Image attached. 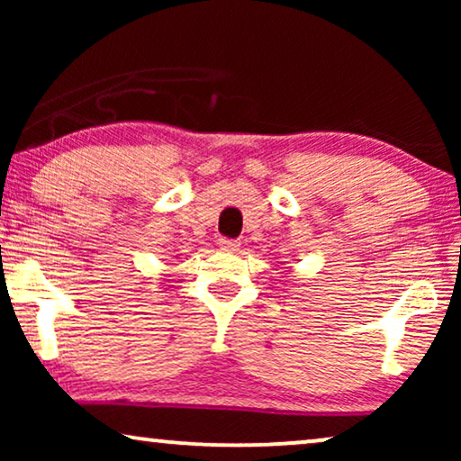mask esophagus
<instances>
[{
  "mask_svg": "<svg viewBox=\"0 0 461 461\" xmlns=\"http://www.w3.org/2000/svg\"><path fill=\"white\" fill-rule=\"evenodd\" d=\"M218 245L220 248H222L224 251H235L237 248H239V241H235V239H226V237H222L218 241Z\"/></svg>",
  "mask_w": 461,
  "mask_h": 461,
  "instance_id": "34e87169",
  "label": "esophagus"
}]
</instances>
